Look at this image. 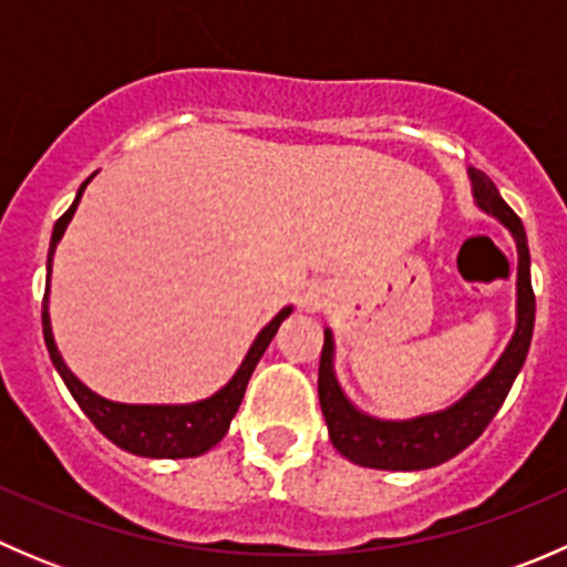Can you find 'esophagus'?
<instances>
[{"instance_id":"obj_1","label":"esophagus","mask_w":567,"mask_h":567,"mask_svg":"<svg viewBox=\"0 0 567 567\" xmlns=\"http://www.w3.org/2000/svg\"><path fill=\"white\" fill-rule=\"evenodd\" d=\"M301 305H305L307 312H320L326 305H329V290L320 288V285H312V288H307L305 301H301Z\"/></svg>"}]
</instances>
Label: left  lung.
Here are the masks:
<instances>
[{
    "instance_id": "left-lung-1",
    "label": "left lung",
    "mask_w": 567,
    "mask_h": 567,
    "mask_svg": "<svg viewBox=\"0 0 567 567\" xmlns=\"http://www.w3.org/2000/svg\"><path fill=\"white\" fill-rule=\"evenodd\" d=\"M468 183H472L474 205L483 214L502 221L516 241V331H513L511 342L496 359L494 368L453 405L431 411V414L411 416V420H381V416L364 414L342 392L334 373V334H331V329H323V351H320L318 368L320 411H323L329 439L337 453L346 455L357 466L386 468V472H420V468H433L439 463L455 458L468 444L477 442L480 433L488 427V422L502 409L513 381L524 368L532 329H535V293H532L529 279L527 233H524L522 219L502 199L499 188L494 186L488 175L468 167Z\"/></svg>"
}]
</instances>
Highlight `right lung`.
Listing matches in <instances>:
<instances>
[{"label": "right lung", "instance_id": "right-lung-1", "mask_svg": "<svg viewBox=\"0 0 567 567\" xmlns=\"http://www.w3.org/2000/svg\"><path fill=\"white\" fill-rule=\"evenodd\" d=\"M95 175H90L87 181L79 186L76 199L71 203V208L56 219L54 233H51L49 244V260H45V296H43V337L45 348H49L51 364L56 368V373L62 375L65 386L71 390L73 400L79 403V409L90 416L95 427L109 439L112 444H117L120 450L131 455H140V458H197V455L208 453L210 447L225 439V433L230 431V422L236 416L238 405H241L244 392L255 373L257 362L266 353L268 342L274 340L277 329L282 326V320L293 312V307H282L266 326L260 329V334L255 337V342L249 346L247 357L238 364V370L233 373V379L227 381L221 390H216L210 398L194 400V403H117V400L101 398L99 392L90 390L87 384L76 379L71 373V368L62 359L60 348L54 342V331H51V316H49V288H51V262H54L56 244L65 236L68 225H71L73 214L79 208V199H82L84 188L93 181Z\"/></svg>", "mask_w": 567, "mask_h": 567}]
</instances>
